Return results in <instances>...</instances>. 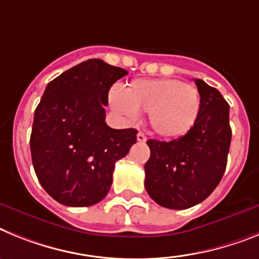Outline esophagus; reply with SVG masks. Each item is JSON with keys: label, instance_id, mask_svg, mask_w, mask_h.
Wrapping results in <instances>:
<instances>
[{"label": "esophagus", "instance_id": "obj_1", "mask_svg": "<svg viewBox=\"0 0 259 259\" xmlns=\"http://www.w3.org/2000/svg\"><path fill=\"white\" fill-rule=\"evenodd\" d=\"M137 141H138V142H141V143H143V142H146V141H147V137H146L143 133H138V134H137Z\"/></svg>", "mask_w": 259, "mask_h": 259}]
</instances>
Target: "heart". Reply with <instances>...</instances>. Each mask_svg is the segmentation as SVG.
<instances>
[{"instance_id": "heart-1", "label": "heart", "mask_w": 259, "mask_h": 259, "mask_svg": "<svg viewBox=\"0 0 259 259\" xmlns=\"http://www.w3.org/2000/svg\"><path fill=\"white\" fill-rule=\"evenodd\" d=\"M109 104L114 111L134 121L139 112L148 113L152 130L163 138L186 136L201 113L202 99L198 89L177 78L134 79L121 94L112 90Z\"/></svg>"}]
</instances>
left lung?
Masks as SVG:
<instances>
[{"instance_id": "1", "label": "left lung", "mask_w": 259, "mask_h": 259, "mask_svg": "<svg viewBox=\"0 0 259 259\" xmlns=\"http://www.w3.org/2000/svg\"><path fill=\"white\" fill-rule=\"evenodd\" d=\"M195 84L202 105L194 127L170 142L147 141L145 188L157 204L172 210L201 203L219 185L232 138L226 99L202 79Z\"/></svg>"}]
</instances>
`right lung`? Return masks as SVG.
<instances>
[{
	"label": "right lung",
	"instance_id": "add662e5",
	"mask_svg": "<svg viewBox=\"0 0 259 259\" xmlns=\"http://www.w3.org/2000/svg\"><path fill=\"white\" fill-rule=\"evenodd\" d=\"M126 70L92 58L48 83L35 109L33 169L58 203L86 207L108 194L117 160L137 142L136 129L105 123L108 92Z\"/></svg>",
	"mask_w": 259,
	"mask_h": 259
}]
</instances>
